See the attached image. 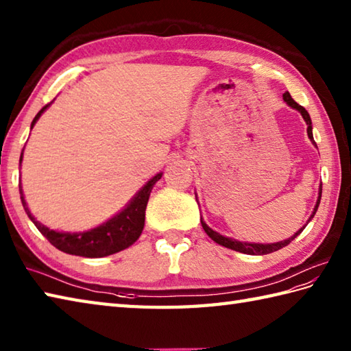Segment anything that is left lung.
<instances>
[{"label": "left lung", "mask_w": 351, "mask_h": 351, "mask_svg": "<svg viewBox=\"0 0 351 351\" xmlns=\"http://www.w3.org/2000/svg\"><path fill=\"white\" fill-rule=\"evenodd\" d=\"M283 99H285L286 104L292 107V109H295V110H298L300 113H302V117H303V119L306 121V124H307V136H309V139L313 142V144H315V141H313V134H312V121H311L309 113H307V110L304 109L303 106L297 104V103L294 101V99L291 98L289 92H285V94H283ZM321 192H323V186H319V195H318V199H317V204H315V207H313V212H312L311 218L307 219V223H309V221L313 218V215H315V212H317L318 206H319ZM307 223H306V226H307ZM202 226H203V228H204V232H206L207 234H209V238H212L213 241H215L217 244L223 245V247H227V248H230V250H234V252L245 253V254H256V256L273 253V252H277V250H280V248L286 247V245L289 244L291 241H294V239L297 238V236L303 232V228L306 227V226H303V228H300V230H298L294 236H291V238L285 239V241L274 242V244H256V242H241V241H236V239H232V238H227V236L219 234L218 232L212 230V228L204 223L203 218H202Z\"/></svg>", "instance_id": "left-lung-1"}]
</instances>
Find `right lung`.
Wrapping results in <instances>:
<instances>
[{
	"label": "right lung",
	"mask_w": 351,
	"mask_h": 351,
	"mask_svg": "<svg viewBox=\"0 0 351 351\" xmlns=\"http://www.w3.org/2000/svg\"><path fill=\"white\" fill-rule=\"evenodd\" d=\"M49 104L42 107L38 115L34 117L32 128ZM19 162H23V154H21ZM160 177L162 173L156 174L153 178H149L148 183L142 186V189L130 199V203L109 221H106L101 226L90 228V230L75 233L56 232L45 227L44 224H40L39 221L32 215L30 210H28L23 194V188L19 189V194L28 218L33 221V224L38 227V230L49 241V244H53L57 250H60V252L68 254L83 257H104L113 253H118L121 250H125L138 241L142 230H144L145 209L149 194H152V189L156 182L160 180Z\"/></svg>",
	"instance_id": "add662e5"
}]
</instances>
